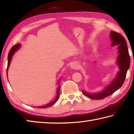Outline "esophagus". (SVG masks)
I'll use <instances>...</instances> for the list:
<instances>
[{"mask_svg": "<svg viewBox=\"0 0 134 134\" xmlns=\"http://www.w3.org/2000/svg\"><path fill=\"white\" fill-rule=\"evenodd\" d=\"M71 68H72V69H78L79 65L77 63H72L71 64Z\"/></svg>", "mask_w": 134, "mask_h": 134, "instance_id": "esophagus-1", "label": "esophagus"}]
</instances>
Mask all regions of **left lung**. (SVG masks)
Returning a JSON list of instances; mask_svg holds the SVG:
<instances>
[{"label":"left lung","mask_w":134,"mask_h":134,"mask_svg":"<svg viewBox=\"0 0 134 134\" xmlns=\"http://www.w3.org/2000/svg\"><path fill=\"white\" fill-rule=\"evenodd\" d=\"M110 38L112 40V45H118V51L119 55L118 58V63L120 67V71L118 74L116 78L105 89L99 93L89 94L82 90V93L93 99H102L109 96L118 90L122 86L126 78L127 70L130 65V56L128 49L127 44L126 40L121 34L114 31L110 32Z\"/></svg>","instance_id":"obj_1"}]
</instances>
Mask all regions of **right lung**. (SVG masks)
Returning a JSON list of instances; mask_svg holds the SVG:
<instances>
[{
	"instance_id": "obj_1",
	"label": "right lung",
	"mask_w": 134,
	"mask_h": 134,
	"mask_svg": "<svg viewBox=\"0 0 134 134\" xmlns=\"http://www.w3.org/2000/svg\"><path fill=\"white\" fill-rule=\"evenodd\" d=\"M20 47V44H17L15 45H14V46L11 48V49L9 51V53H8V64H7V72L8 71V68L9 67V65L10 63V62H11V58H12V56L13 55L14 53L15 52V51L18 49ZM60 87H59L58 90H57V96H56V98L55 99V101H53V102H51L50 103L48 104L47 105H45L44 106H41V107H38V108H47V107H49L51 105H53L55 103V102L58 100V98H59V93H60Z\"/></svg>"
}]
</instances>
